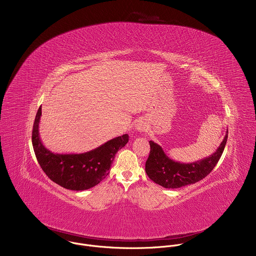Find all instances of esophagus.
<instances>
[{
  "mask_svg": "<svg viewBox=\"0 0 256 256\" xmlns=\"http://www.w3.org/2000/svg\"><path fill=\"white\" fill-rule=\"evenodd\" d=\"M135 127H136V130H138V131H140V132L146 130V123H145L143 120H139V121H137V123H136Z\"/></svg>",
  "mask_w": 256,
  "mask_h": 256,
  "instance_id": "esophagus-1",
  "label": "esophagus"
}]
</instances>
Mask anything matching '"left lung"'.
<instances>
[{
    "label": "left lung",
    "instance_id": "left-lung-1",
    "mask_svg": "<svg viewBox=\"0 0 256 256\" xmlns=\"http://www.w3.org/2000/svg\"><path fill=\"white\" fill-rule=\"evenodd\" d=\"M228 140L226 133L219 148L208 158L184 164L170 158L162 148L150 141V154L146 162V174L150 180L164 188H180L198 182L206 178L216 166Z\"/></svg>",
    "mask_w": 256,
    "mask_h": 256
}]
</instances>
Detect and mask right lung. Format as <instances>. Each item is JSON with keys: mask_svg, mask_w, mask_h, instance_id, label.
Here are the masks:
<instances>
[{"mask_svg": "<svg viewBox=\"0 0 256 256\" xmlns=\"http://www.w3.org/2000/svg\"><path fill=\"white\" fill-rule=\"evenodd\" d=\"M40 117L41 106L37 111L32 129V146L38 164L52 182L69 190H86L104 180L110 174L116 152L129 140V136L124 134L86 152L55 154L41 142Z\"/></svg>", "mask_w": 256, "mask_h": 256, "instance_id": "1", "label": "right lung"}]
</instances>
